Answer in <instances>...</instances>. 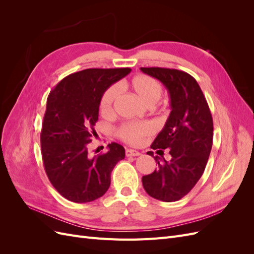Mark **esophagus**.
Returning a JSON list of instances; mask_svg holds the SVG:
<instances>
[{"label": "esophagus", "mask_w": 254, "mask_h": 254, "mask_svg": "<svg viewBox=\"0 0 254 254\" xmlns=\"http://www.w3.org/2000/svg\"><path fill=\"white\" fill-rule=\"evenodd\" d=\"M141 153L139 151L136 150H133V149H126V156L127 157H137L140 156Z\"/></svg>", "instance_id": "1"}]
</instances>
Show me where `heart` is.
Segmentation results:
<instances>
[{"label":"heart","instance_id":"obj_1","mask_svg":"<svg viewBox=\"0 0 254 254\" xmlns=\"http://www.w3.org/2000/svg\"><path fill=\"white\" fill-rule=\"evenodd\" d=\"M128 87L143 104L148 107L155 105L162 94V87L160 82L144 74L136 75L130 79ZM119 94L120 90L118 86H111L105 91L99 104V109L104 115L113 113ZM152 132L153 129L148 123H125L118 129L120 139L130 145H140L145 137Z\"/></svg>","mask_w":254,"mask_h":254}]
</instances>
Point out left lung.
<instances>
[{
	"label": "left lung",
	"instance_id": "left-lung-1",
	"mask_svg": "<svg viewBox=\"0 0 254 254\" xmlns=\"http://www.w3.org/2000/svg\"><path fill=\"white\" fill-rule=\"evenodd\" d=\"M141 71L162 82L171 97L170 113L163 129L150 147L157 152L168 149L155 172L143 176V188L161 201H177L200 179L213 144V119L206 99L190 74L165 67H141ZM147 155L153 156L152 151Z\"/></svg>",
	"mask_w": 254,
	"mask_h": 254
}]
</instances>
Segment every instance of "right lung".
<instances>
[{"label":"right lung","mask_w":254,"mask_h":254,"mask_svg":"<svg viewBox=\"0 0 254 254\" xmlns=\"http://www.w3.org/2000/svg\"><path fill=\"white\" fill-rule=\"evenodd\" d=\"M131 71L123 68H87L66 76L48 97L40 134L45 173L58 193L67 200L83 203L102 197L110 187L111 172L125 158L118 143L91 158L88 146L105 91Z\"/></svg>","instance_id":"obj_1"}]
</instances>
